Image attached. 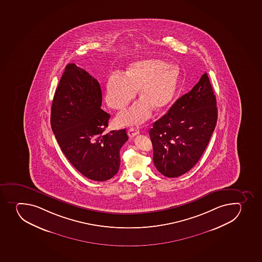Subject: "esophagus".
Masks as SVG:
<instances>
[{
  "mask_svg": "<svg viewBox=\"0 0 262 262\" xmlns=\"http://www.w3.org/2000/svg\"><path fill=\"white\" fill-rule=\"evenodd\" d=\"M139 129L138 128L132 127L128 130V136L132 138V137H136L137 135L139 134Z\"/></svg>",
  "mask_w": 262,
  "mask_h": 262,
  "instance_id": "esophagus-1",
  "label": "esophagus"
}]
</instances>
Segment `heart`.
Returning a JSON list of instances; mask_svg holds the SVG:
<instances>
[{
    "mask_svg": "<svg viewBox=\"0 0 262 262\" xmlns=\"http://www.w3.org/2000/svg\"><path fill=\"white\" fill-rule=\"evenodd\" d=\"M180 69L162 60L144 59L133 62L125 75L113 73L106 85L105 99L114 110H123L137 94L141 99L118 115L120 125L141 124L152 114V107L160 110L171 101L177 90Z\"/></svg>",
    "mask_w": 262,
    "mask_h": 262,
    "instance_id": "b5f03b06",
    "label": "heart"
}]
</instances>
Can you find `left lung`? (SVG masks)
Wrapping results in <instances>:
<instances>
[{
    "label": "left lung",
    "mask_w": 262,
    "mask_h": 262,
    "mask_svg": "<svg viewBox=\"0 0 262 262\" xmlns=\"http://www.w3.org/2000/svg\"><path fill=\"white\" fill-rule=\"evenodd\" d=\"M216 121V98L205 73L150 129L152 161L159 172L177 177L192 169L205 152Z\"/></svg>",
    "instance_id": "1"
}]
</instances>
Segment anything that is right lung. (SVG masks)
Instances as JSON below:
<instances>
[{
	"label": "right lung",
	"mask_w": 262,
	"mask_h": 262,
	"mask_svg": "<svg viewBox=\"0 0 262 262\" xmlns=\"http://www.w3.org/2000/svg\"><path fill=\"white\" fill-rule=\"evenodd\" d=\"M101 105L98 81L85 70L69 63L53 97L51 126L73 166L97 182L117 174L120 148L128 140L125 129L105 134L110 115Z\"/></svg>",
	"instance_id": "1"
}]
</instances>
